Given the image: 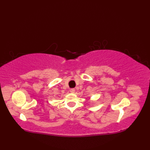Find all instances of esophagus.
<instances>
[{
    "label": "esophagus",
    "mask_w": 150,
    "mask_h": 150,
    "mask_svg": "<svg viewBox=\"0 0 150 150\" xmlns=\"http://www.w3.org/2000/svg\"><path fill=\"white\" fill-rule=\"evenodd\" d=\"M70 92H71V93H75V89H74V88L71 89H70Z\"/></svg>",
    "instance_id": "obj_1"
}]
</instances>
